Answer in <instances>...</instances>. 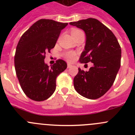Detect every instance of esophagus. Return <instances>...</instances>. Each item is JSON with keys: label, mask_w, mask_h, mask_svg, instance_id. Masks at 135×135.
Masks as SVG:
<instances>
[{"label": "esophagus", "mask_w": 135, "mask_h": 135, "mask_svg": "<svg viewBox=\"0 0 135 135\" xmlns=\"http://www.w3.org/2000/svg\"><path fill=\"white\" fill-rule=\"evenodd\" d=\"M72 66H73V65H72L71 64H70V63L67 64V68H68V69H70V68H71Z\"/></svg>", "instance_id": "34e87169"}]
</instances>
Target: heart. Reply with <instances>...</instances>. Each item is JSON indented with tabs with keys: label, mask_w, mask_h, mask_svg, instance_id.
<instances>
[{
	"label": "heart",
	"mask_w": 135,
	"mask_h": 135,
	"mask_svg": "<svg viewBox=\"0 0 135 135\" xmlns=\"http://www.w3.org/2000/svg\"><path fill=\"white\" fill-rule=\"evenodd\" d=\"M78 31H80V30L73 29V31H72L71 34L73 35V34L76 33V32H78ZM65 57H66V58L69 60V61H73V60H74V59H75L76 54L74 52H73V51H69V52L66 53V55H65Z\"/></svg>",
	"instance_id": "b5f03b06"
}]
</instances>
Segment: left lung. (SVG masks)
<instances>
[{
    "label": "left lung",
    "instance_id": "obj_1",
    "mask_svg": "<svg viewBox=\"0 0 135 135\" xmlns=\"http://www.w3.org/2000/svg\"><path fill=\"white\" fill-rule=\"evenodd\" d=\"M70 25L82 29L86 36L80 62L93 63L89 71L78 69L74 78V88L81 96L97 99L107 93L115 81L121 66V47L114 33L96 19L70 22Z\"/></svg>",
    "mask_w": 135,
    "mask_h": 135
}]
</instances>
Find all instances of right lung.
Here are the masks:
<instances>
[{
    "label": "right lung",
    "instance_id": "obj_1",
    "mask_svg": "<svg viewBox=\"0 0 135 135\" xmlns=\"http://www.w3.org/2000/svg\"><path fill=\"white\" fill-rule=\"evenodd\" d=\"M67 23L51 20H38L21 36L16 47L15 69L21 88L29 99L43 101L52 95L56 78L67 67L61 59L48 66L44 62L46 52L55 46L61 30Z\"/></svg>",
    "mask_w": 135,
    "mask_h": 135
}]
</instances>
